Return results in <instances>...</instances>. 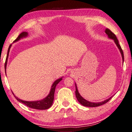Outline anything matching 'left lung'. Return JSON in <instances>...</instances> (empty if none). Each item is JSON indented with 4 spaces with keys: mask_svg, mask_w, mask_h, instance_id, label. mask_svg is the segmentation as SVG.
Listing matches in <instances>:
<instances>
[{
    "mask_svg": "<svg viewBox=\"0 0 132 132\" xmlns=\"http://www.w3.org/2000/svg\"><path fill=\"white\" fill-rule=\"evenodd\" d=\"M105 32L106 35H107L108 38H109L110 39H113L114 42V43H115V44L116 45V46H117V47L118 48L119 50L121 53V56H122V62H124V53H123V51H122V48H121L120 45L119 44V42H118V40L117 37H116L115 35H114V33H113V32L111 31L110 30H109V29H107V28L106 29ZM75 86H76V92H75V94H76V97L77 100H78L79 102L81 105L85 106V107H98V106L102 105L104 104L107 103V102L109 101L110 99H112V97H113V96H111L110 97H109V99H107V100H104V101H101V102H90V101H88L85 100V99L82 96H81V95H80L79 93V91L78 90V88H77V85H76V83H75Z\"/></svg>",
    "mask_w": 132,
    "mask_h": 132,
    "instance_id": "1",
    "label": "left lung"
}]
</instances>
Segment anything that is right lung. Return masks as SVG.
Masks as SVG:
<instances>
[{"label":"right lung","instance_id":"1","mask_svg":"<svg viewBox=\"0 0 132 132\" xmlns=\"http://www.w3.org/2000/svg\"><path fill=\"white\" fill-rule=\"evenodd\" d=\"M28 33L27 32H22L21 34H20V35H19L18 38L14 41V42H18V41L20 40V39L25 38V37H28ZM11 46H12V44L11 45H10L9 48H8L7 56H6L5 63V73H6V65H7L8 56H9L10 50V48H11ZM62 78L63 76L59 79H56V81L53 83L52 85H51L50 90L48 95L41 100L35 101H23V100H20L19 98H18V97L16 96V95H14V94L13 93V94L19 102L24 104L25 105L28 106V107L32 108V109H37V110H46V109H49V108H50L51 106L52 105L53 102V101H54V92H55L56 87L60 81H62Z\"/></svg>","mask_w":132,"mask_h":132}]
</instances>
